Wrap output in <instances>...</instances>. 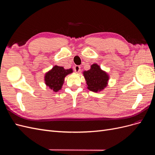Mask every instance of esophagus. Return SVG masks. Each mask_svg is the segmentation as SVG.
Instances as JSON below:
<instances>
[{
	"mask_svg": "<svg viewBox=\"0 0 155 155\" xmlns=\"http://www.w3.org/2000/svg\"><path fill=\"white\" fill-rule=\"evenodd\" d=\"M80 70H81V67L80 66H78V65H76V66L74 67V71L76 72V73L79 72V71H80Z\"/></svg>",
	"mask_w": 155,
	"mask_h": 155,
	"instance_id": "1",
	"label": "esophagus"
}]
</instances>
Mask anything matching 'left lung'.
<instances>
[{
    "label": "left lung",
    "instance_id": "1",
    "mask_svg": "<svg viewBox=\"0 0 155 155\" xmlns=\"http://www.w3.org/2000/svg\"><path fill=\"white\" fill-rule=\"evenodd\" d=\"M83 75L87 83L88 90L100 92L107 87L110 76L105 70H102L99 64L94 63L91 68L83 72Z\"/></svg>",
    "mask_w": 155,
    "mask_h": 155
}]
</instances>
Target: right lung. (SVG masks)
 Returning a JSON list of instances; mask_svg holds the SVG:
<instances>
[{"mask_svg":"<svg viewBox=\"0 0 155 155\" xmlns=\"http://www.w3.org/2000/svg\"><path fill=\"white\" fill-rule=\"evenodd\" d=\"M72 72V68L64 69L63 67L55 65L45 74L44 81L45 85L53 92H57L62 88L65 77Z\"/></svg>","mask_w":155,"mask_h":155,"instance_id":"add662e5","label":"right lung"}]
</instances>
